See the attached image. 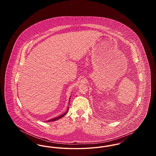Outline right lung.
<instances>
[{"mask_svg": "<svg viewBox=\"0 0 156 156\" xmlns=\"http://www.w3.org/2000/svg\"><path fill=\"white\" fill-rule=\"evenodd\" d=\"M70 98H71V97H70ZM69 100H70V99H69ZM68 108H69V107H68ZM68 109H67V111L66 112L64 113H63L62 115H60V116H57V117H56V118H53V119L48 120L47 121H46V122H54V121H55V120H58V119L62 118L64 116H65V115L67 114V113L68 112Z\"/></svg>", "mask_w": 156, "mask_h": 156, "instance_id": "1", "label": "right lung"}]
</instances>
